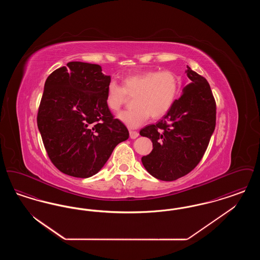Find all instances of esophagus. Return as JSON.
Instances as JSON below:
<instances>
[{
    "label": "esophagus",
    "mask_w": 260,
    "mask_h": 260,
    "mask_svg": "<svg viewBox=\"0 0 260 260\" xmlns=\"http://www.w3.org/2000/svg\"><path fill=\"white\" fill-rule=\"evenodd\" d=\"M138 136H139V134L137 132L129 131V136H131L132 139H136V137H138Z\"/></svg>",
    "instance_id": "obj_1"
}]
</instances>
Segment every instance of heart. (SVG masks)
Listing matches in <instances>:
<instances>
[{"instance_id": "obj_1", "label": "heart", "mask_w": 260, "mask_h": 260, "mask_svg": "<svg viewBox=\"0 0 260 260\" xmlns=\"http://www.w3.org/2000/svg\"><path fill=\"white\" fill-rule=\"evenodd\" d=\"M179 87L177 76L170 70L146 71L127 75L122 87L111 82L106 88L105 101L112 111H119L127 96L133 99L134 109L118 114V119L131 128H136L148 120L160 119L173 107Z\"/></svg>"}]
</instances>
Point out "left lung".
I'll return each instance as SVG.
<instances>
[{
	"label": "left lung",
	"mask_w": 260,
	"mask_h": 260,
	"mask_svg": "<svg viewBox=\"0 0 260 260\" xmlns=\"http://www.w3.org/2000/svg\"><path fill=\"white\" fill-rule=\"evenodd\" d=\"M186 84L179 99L156 124L140 131L153 143L141 158L146 171L164 181L190 173L202 160L215 127L216 105L208 81L187 66Z\"/></svg>",
	"instance_id": "8db88e82"
}]
</instances>
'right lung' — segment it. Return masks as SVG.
Segmentation results:
<instances>
[{
	"instance_id": "add662e5",
	"label": "right lung",
	"mask_w": 260,
	"mask_h": 260,
	"mask_svg": "<svg viewBox=\"0 0 260 260\" xmlns=\"http://www.w3.org/2000/svg\"><path fill=\"white\" fill-rule=\"evenodd\" d=\"M111 77L101 66L68 62L48 77L38 128L50 161L61 173L87 178L99 173L128 131L106 105Z\"/></svg>"
}]
</instances>
